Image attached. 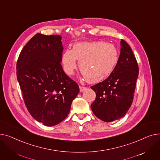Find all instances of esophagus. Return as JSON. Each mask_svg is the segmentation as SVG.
<instances>
[{
	"label": "esophagus",
	"mask_w": 160,
	"mask_h": 160,
	"mask_svg": "<svg viewBox=\"0 0 160 160\" xmlns=\"http://www.w3.org/2000/svg\"><path fill=\"white\" fill-rule=\"evenodd\" d=\"M87 89V88L86 87H79V90H80V92H83V91H84Z\"/></svg>",
	"instance_id": "1"
}]
</instances>
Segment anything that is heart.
Masks as SVG:
<instances>
[{"mask_svg":"<svg viewBox=\"0 0 160 160\" xmlns=\"http://www.w3.org/2000/svg\"><path fill=\"white\" fill-rule=\"evenodd\" d=\"M118 50L111 43L104 41L79 42L73 49L66 50L62 56V64L65 73L72 76L79 67L84 79L90 83L106 78L114 70L118 61Z\"/></svg>","mask_w":160,"mask_h":160,"instance_id":"1","label":"heart"}]
</instances>
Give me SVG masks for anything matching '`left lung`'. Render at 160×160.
Masks as SVG:
<instances>
[{
  "label": "left lung",
  "instance_id": "1",
  "mask_svg": "<svg viewBox=\"0 0 160 160\" xmlns=\"http://www.w3.org/2000/svg\"><path fill=\"white\" fill-rule=\"evenodd\" d=\"M121 52L117 64L107 79L92 86L96 93L91 105L94 115L105 122L125 116L133 101L139 68L130 46L121 40Z\"/></svg>",
  "mask_w": 160,
  "mask_h": 160
}]
</instances>
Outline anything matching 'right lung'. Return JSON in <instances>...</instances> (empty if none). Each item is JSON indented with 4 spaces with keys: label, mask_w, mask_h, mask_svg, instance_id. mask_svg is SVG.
I'll return each instance as SVG.
<instances>
[{
    "label": "right lung",
    "mask_w": 160,
    "mask_h": 160,
    "mask_svg": "<svg viewBox=\"0 0 160 160\" xmlns=\"http://www.w3.org/2000/svg\"><path fill=\"white\" fill-rule=\"evenodd\" d=\"M59 35L37 33L22 50L17 78L32 116L45 126L59 124L68 115L78 84L62 70L63 46Z\"/></svg>",
    "instance_id": "1"
}]
</instances>
